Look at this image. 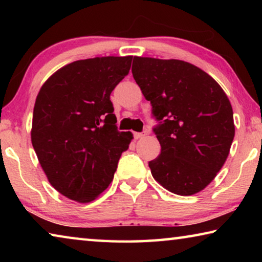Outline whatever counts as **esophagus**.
<instances>
[{
    "label": "esophagus",
    "instance_id": "esophagus-1",
    "mask_svg": "<svg viewBox=\"0 0 262 262\" xmlns=\"http://www.w3.org/2000/svg\"><path fill=\"white\" fill-rule=\"evenodd\" d=\"M147 135V132H143V133H137V132H134V139L135 140H139L141 139V137H143Z\"/></svg>",
    "mask_w": 262,
    "mask_h": 262
}]
</instances>
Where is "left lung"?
Here are the masks:
<instances>
[{
    "instance_id": "obj_1",
    "label": "left lung",
    "mask_w": 262,
    "mask_h": 262,
    "mask_svg": "<svg viewBox=\"0 0 262 262\" xmlns=\"http://www.w3.org/2000/svg\"><path fill=\"white\" fill-rule=\"evenodd\" d=\"M133 77L161 125L151 174L168 192L196 194L215 179L234 137L232 106L210 75L181 60L134 56Z\"/></svg>"
}]
</instances>
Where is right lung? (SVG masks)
Here are the masks:
<instances>
[{
  "instance_id": "1",
  "label": "right lung",
  "mask_w": 262,
  "mask_h": 262,
  "mask_svg": "<svg viewBox=\"0 0 262 262\" xmlns=\"http://www.w3.org/2000/svg\"><path fill=\"white\" fill-rule=\"evenodd\" d=\"M133 56L74 61L48 77L33 108L31 142L50 184L79 203L108 187L133 140L118 132L111 92L129 73Z\"/></svg>"
}]
</instances>
